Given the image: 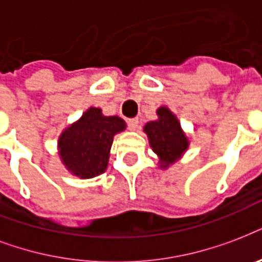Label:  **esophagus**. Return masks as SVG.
<instances>
[{
  "mask_svg": "<svg viewBox=\"0 0 262 262\" xmlns=\"http://www.w3.org/2000/svg\"><path fill=\"white\" fill-rule=\"evenodd\" d=\"M127 127H129L130 130H136V129L139 127V119L137 118L127 119Z\"/></svg>",
  "mask_w": 262,
  "mask_h": 262,
  "instance_id": "esophagus-1",
  "label": "esophagus"
}]
</instances>
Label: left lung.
Instances as JSON below:
<instances>
[{
	"mask_svg": "<svg viewBox=\"0 0 262 262\" xmlns=\"http://www.w3.org/2000/svg\"><path fill=\"white\" fill-rule=\"evenodd\" d=\"M159 119L151 121L144 126L149 144L156 155L160 158L162 167L174 163L187 148L186 136L181 130L178 119L166 107L158 110Z\"/></svg>",
	"mask_w": 262,
	"mask_h": 262,
	"instance_id": "obj_1",
	"label": "left lung"
}]
</instances>
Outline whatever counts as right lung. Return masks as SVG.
I'll return each instance as SVG.
<instances>
[{"label":"right lung","instance_id":"1","mask_svg":"<svg viewBox=\"0 0 262 262\" xmlns=\"http://www.w3.org/2000/svg\"><path fill=\"white\" fill-rule=\"evenodd\" d=\"M125 126L119 117H104L100 108L91 107L79 122L68 127L59 137V155L63 164L80 178L102 174L108 163L114 135Z\"/></svg>","mask_w":262,"mask_h":262}]
</instances>
